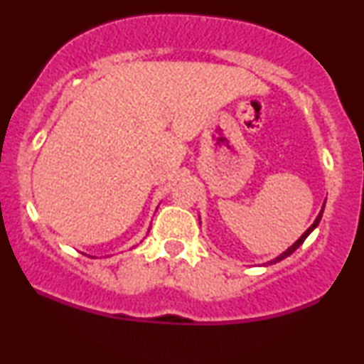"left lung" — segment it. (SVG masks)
I'll return each instance as SVG.
<instances>
[{
    "instance_id": "8db88e82",
    "label": "left lung",
    "mask_w": 364,
    "mask_h": 364,
    "mask_svg": "<svg viewBox=\"0 0 364 364\" xmlns=\"http://www.w3.org/2000/svg\"><path fill=\"white\" fill-rule=\"evenodd\" d=\"M323 208H325V202H323V207H321L320 214H318V215H316L315 223H313V224L310 225V228H308V229H306V231H304V232H303V235H301V237H299V240H298V241H296V243H294V245H292V246H289V248H287V250H286V252H284V253H281V255H279V257H277V258H274V260H270V262L263 263V265H270V263H277V262H281V260H284V258H287V257H289V255H292V253H294V252H296V250H298V248H299V246H301V245L304 243V240H306V237L311 235V232H313V229H315V228H316V225H318V224H320L321 214H323Z\"/></svg>"
}]
</instances>
